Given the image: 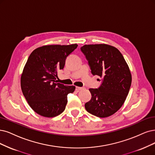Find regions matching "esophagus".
<instances>
[{"label":"esophagus","instance_id":"esophagus-1","mask_svg":"<svg viewBox=\"0 0 155 155\" xmlns=\"http://www.w3.org/2000/svg\"><path fill=\"white\" fill-rule=\"evenodd\" d=\"M84 89V87H76V90L77 91H81V90H83Z\"/></svg>","mask_w":155,"mask_h":155}]
</instances>
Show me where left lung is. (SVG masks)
<instances>
[{
	"mask_svg": "<svg viewBox=\"0 0 155 155\" xmlns=\"http://www.w3.org/2000/svg\"><path fill=\"white\" fill-rule=\"evenodd\" d=\"M81 50L91 73L102 78L98 88L89 89L92 97L85 104V109L99 117L112 116L122 107L129 93L131 75L127 63L119 50L110 45H85Z\"/></svg>",
	"mask_w": 155,
	"mask_h": 155,
	"instance_id": "1",
	"label": "left lung"
}]
</instances>
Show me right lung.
<instances>
[{
  "label": "right lung",
  "instance_id": "obj_1",
  "mask_svg": "<svg viewBox=\"0 0 155 155\" xmlns=\"http://www.w3.org/2000/svg\"><path fill=\"white\" fill-rule=\"evenodd\" d=\"M78 45H47L34 50L28 57L21 76V88L32 110L46 117L59 115L65 110L67 96L75 87L57 83L68 56Z\"/></svg>",
  "mask_w": 155,
  "mask_h": 155
}]
</instances>
